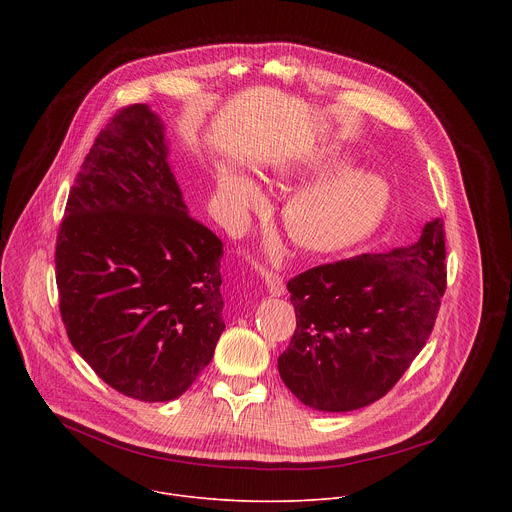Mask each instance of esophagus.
<instances>
[{"label":"esophagus","mask_w":512,"mask_h":512,"mask_svg":"<svg viewBox=\"0 0 512 512\" xmlns=\"http://www.w3.org/2000/svg\"><path fill=\"white\" fill-rule=\"evenodd\" d=\"M263 277H265V285H267L271 296H277V298H279V296L285 294V281H283V277H281L279 273L265 271Z\"/></svg>","instance_id":"34e87169"}]
</instances>
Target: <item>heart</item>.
Masks as SVG:
<instances>
[{
	"label": "heart",
	"mask_w": 512,
	"mask_h": 512,
	"mask_svg": "<svg viewBox=\"0 0 512 512\" xmlns=\"http://www.w3.org/2000/svg\"><path fill=\"white\" fill-rule=\"evenodd\" d=\"M344 168L330 154H314L283 168L285 176L314 178ZM216 196L233 214L255 208L261 188L243 172L221 166L216 170ZM391 204L389 184L371 172L342 170L291 196L281 208L287 237L310 253H338L369 239L385 221Z\"/></svg>",
	"instance_id": "b5f03b06"
}]
</instances>
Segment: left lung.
<instances>
[{
	"mask_svg": "<svg viewBox=\"0 0 512 512\" xmlns=\"http://www.w3.org/2000/svg\"><path fill=\"white\" fill-rule=\"evenodd\" d=\"M440 218L417 243L312 267L287 281L296 332L279 354L285 387L318 411L385 397L425 346L446 291Z\"/></svg>",
	"mask_w": 512,
	"mask_h": 512,
	"instance_id": "1",
	"label": "left lung"
}]
</instances>
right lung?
I'll return each instance as SVG.
<instances>
[{"instance_id":"1","label":"right lung","mask_w":512,"mask_h":512,"mask_svg":"<svg viewBox=\"0 0 512 512\" xmlns=\"http://www.w3.org/2000/svg\"><path fill=\"white\" fill-rule=\"evenodd\" d=\"M223 241L194 221L148 105L117 111L70 188L56 237L70 344L115 391L180 397L225 330Z\"/></svg>"}]
</instances>
